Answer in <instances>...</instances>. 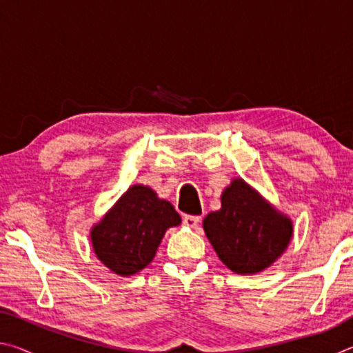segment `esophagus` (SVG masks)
<instances>
[{"instance_id":"34e87169","label":"esophagus","mask_w":353,"mask_h":353,"mask_svg":"<svg viewBox=\"0 0 353 353\" xmlns=\"http://www.w3.org/2000/svg\"><path fill=\"white\" fill-rule=\"evenodd\" d=\"M182 221H183V224H185V225H188V227H196V225L199 224L201 218H199V216H193V214H185V216L182 218Z\"/></svg>"}]
</instances>
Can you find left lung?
<instances>
[{
    "label": "left lung",
    "mask_w": 353,
    "mask_h": 353,
    "mask_svg": "<svg viewBox=\"0 0 353 353\" xmlns=\"http://www.w3.org/2000/svg\"><path fill=\"white\" fill-rule=\"evenodd\" d=\"M204 230L229 270L255 274L272 265L286 249L292 224L246 182L235 179L221 196V210L205 216Z\"/></svg>",
    "instance_id": "8db88e82"
}]
</instances>
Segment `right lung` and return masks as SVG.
<instances>
[{"label": "right lung", "instance_id": "1", "mask_svg": "<svg viewBox=\"0 0 353 353\" xmlns=\"http://www.w3.org/2000/svg\"><path fill=\"white\" fill-rule=\"evenodd\" d=\"M181 224L168 201L134 185L92 230L94 254L119 276H132L152 261L166 229Z\"/></svg>", "mask_w": 353, "mask_h": 353}]
</instances>
